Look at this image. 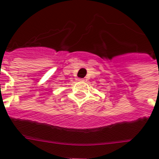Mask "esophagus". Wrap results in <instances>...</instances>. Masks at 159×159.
Returning <instances> with one entry per match:
<instances>
[{
  "label": "esophagus",
  "instance_id": "esophagus-1",
  "mask_svg": "<svg viewBox=\"0 0 159 159\" xmlns=\"http://www.w3.org/2000/svg\"><path fill=\"white\" fill-rule=\"evenodd\" d=\"M79 81H81V82H83L84 80H83V79H79Z\"/></svg>",
  "mask_w": 159,
  "mask_h": 159
}]
</instances>
